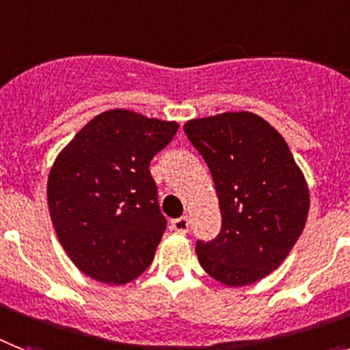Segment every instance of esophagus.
<instances>
[{
    "label": "esophagus",
    "instance_id": "1",
    "mask_svg": "<svg viewBox=\"0 0 350 350\" xmlns=\"http://www.w3.org/2000/svg\"><path fill=\"white\" fill-rule=\"evenodd\" d=\"M189 226H190V221L187 215L178 217V219H174L172 223H170V228L174 230V232H178V234H187V232H189Z\"/></svg>",
    "mask_w": 350,
    "mask_h": 350
}]
</instances>
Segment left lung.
<instances>
[{
    "label": "left lung",
    "mask_w": 350,
    "mask_h": 350,
    "mask_svg": "<svg viewBox=\"0 0 350 350\" xmlns=\"http://www.w3.org/2000/svg\"><path fill=\"white\" fill-rule=\"evenodd\" d=\"M206 161L219 200V235L198 241L201 268L228 288L258 282L302 234L309 189L288 144L250 111L192 118L183 126Z\"/></svg>",
    "instance_id": "8db88e82"
}]
</instances>
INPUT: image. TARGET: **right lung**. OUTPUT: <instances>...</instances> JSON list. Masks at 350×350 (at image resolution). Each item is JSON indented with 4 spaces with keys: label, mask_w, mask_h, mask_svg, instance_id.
<instances>
[{
    "label": "right lung",
    "mask_w": 350,
    "mask_h": 350,
    "mask_svg": "<svg viewBox=\"0 0 350 350\" xmlns=\"http://www.w3.org/2000/svg\"><path fill=\"white\" fill-rule=\"evenodd\" d=\"M176 131L178 122L109 109L57 154L48 208L59 243L84 275L122 286L150 266L167 221L149 163Z\"/></svg>",
    "instance_id": "add662e5"
}]
</instances>
